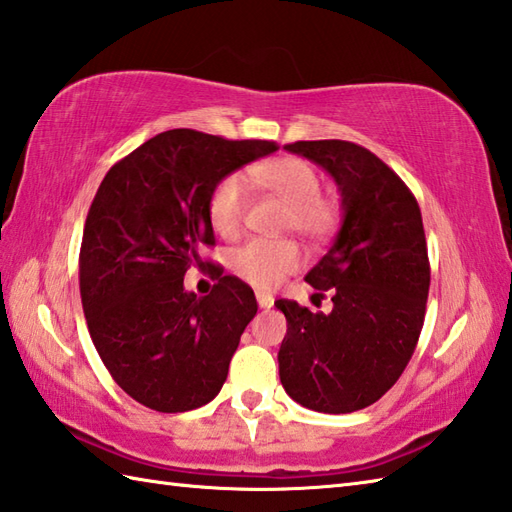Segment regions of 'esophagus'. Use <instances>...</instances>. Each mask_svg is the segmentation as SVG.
I'll use <instances>...</instances> for the list:
<instances>
[{
	"mask_svg": "<svg viewBox=\"0 0 512 512\" xmlns=\"http://www.w3.org/2000/svg\"><path fill=\"white\" fill-rule=\"evenodd\" d=\"M257 303H259V308H273L275 297L270 295V292H257Z\"/></svg>",
	"mask_w": 512,
	"mask_h": 512,
	"instance_id": "obj_1",
	"label": "esophagus"
}]
</instances>
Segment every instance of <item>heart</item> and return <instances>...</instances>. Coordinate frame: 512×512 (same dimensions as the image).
Returning a JSON list of instances; mask_svg holds the SVG:
<instances>
[{"mask_svg": "<svg viewBox=\"0 0 512 512\" xmlns=\"http://www.w3.org/2000/svg\"><path fill=\"white\" fill-rule=\"evenodd\" d=\"M244 182L286 204L284 228L319 242L330 237L341 222V204L334 195L321 193V176L308 160L279 156L248 167L242 178H222L211 191L206 215L222 239H235L244 226ZM301 264V248L292 239H253L237 248L231 266L237 277L255 288H275Z\"/></svg>", "mask_w": 512, "mask_h": 512, "instance_id": "heart-1", "label": "heart"}]
</instances>
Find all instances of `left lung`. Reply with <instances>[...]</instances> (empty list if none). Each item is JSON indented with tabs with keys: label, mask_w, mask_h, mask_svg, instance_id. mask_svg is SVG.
<instances>
[{
	"label": "left lung",
	"mask_w": 512,
	"mask_h": 512,
	"mask_svg": "<svg viewBox=\"0 0 512 512\" xmlns=\"http://www.w3.org/2000/svg\"><path fill=\"white\" fill-rule=\"evenodd\" d=\"M284 149L317 162L339 184L343 224L306 275L312 288L332 292V312L275 301L288 321L279 378L303 407L352 413L394 387L418 345L431 284L420 206L361 145L297 140Z\"/></svg>",
	"instance_id": "left-lung-1"
}]
</instances>
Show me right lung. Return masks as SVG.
<instances>
[{"mask_svg": "<svg viewBox=\"0 0 512 512\" xmlns=\"http://www.w3.org/2000/svg\"><path fill=\"white\" fill-rule=\"evenodd\" d=\"M277 149L169 129L118 160L96 191L79 255L83 312L107 372L140 405L180 413L220 394L257 314L255 292L215 266L211 295L198 297L184 275L204 264L202 246H215L206 215L215 184Z\"/></svg>", "mask_w": 512, "mask_h": 512, "instance_id": "obj_1", "label": "right lung"}]
</instances>
